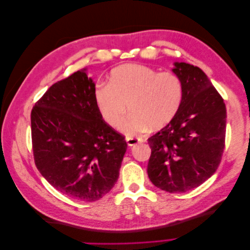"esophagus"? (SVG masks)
Segmentation results:
<instances>
[{
    "label": "esophagus",
    "mask_w": 250,
    "mask_h": 250,
    "mask_svg": "<svg viewBox=\"0 0 250 250\" xmlns=\"http://www.w3.org/2000/svg\"><path fill=\"white\" fill-rule=\"evenodd\" d=\"M126 142H127V145L131 147V146L137 145V144L141 143L142 141H141L140 139H135V138H127V139H126Z\"/></svg>",
    "instance_id": "1"
}]
</instances>
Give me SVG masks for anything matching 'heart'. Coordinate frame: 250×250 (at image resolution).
I'll return each mask as SVG.
<instances>
[{
    "label": "heart",
    "instance_id": "b5f03b06",
    "mask_svg": "<svg viewBox=\"0 0 250 250\" xmlns=\"http://www.w3.org/2000/svg\"><path fill=\"white\" fill-rule=\"evenodd\" d=\"M96 106L108 126L122 125L127 135L162 129L175 119L184 100V84L173 72H158L144 64L127 63L110 72L109 82L98 83ZM128 107H126V105Z\"/></svg>",
    "mask_w": 250,
    "mask_h": 250
}]
</instances>
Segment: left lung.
Here are the masks:
<instances>
[{
    "label": "left lung",
    "mask_w": 250,
    "mask_h": 250,
    "mask_svg": "<svg viewBox=\"0 0 250 250\" xmlns=\"http://www.w3.org/2000/svg\"><path fill=\"white\" fill-rule=\"evenodd\" d=\"M172 70L183 81L184 100L170 124L148 139V176L169 193L199 187L216 172L225 147L226 107L198 66L175 62Z\"/></svg>",
    "instance_id": "8db88e82"
}]
</instances>
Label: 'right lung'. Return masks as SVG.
<instances>
[{
  "label": "right lung",
  "mask_w": 250,
  "mask_h": 250,
  "mask_svg": "<svg viewBox=\"0 0 250 250\" xmlns=\"http://www.w3.org/2000/svg\"><path fill=\"white\" fill-rule=\"evenodd\" d=\"M85 69L54 83L31 111L36 168L57 191L93 202L117 183L127 143L101 118Z\"/></svg>",
  "instance_id": "1"
}]
</instances>
